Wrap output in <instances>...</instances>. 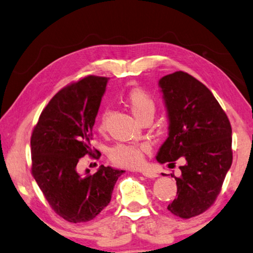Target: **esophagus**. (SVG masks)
<instances>
[{
  "mask_svg": "<svg viewBox=\"0 0 253 253\" xmlns=\"http://www.w3.org/2000/svg\"><path fill=\"white\" fill-rule=\"evenodd\" d=\"M142 174L144 175L145 177H151V178H154V177H157L158 176L156 173L151 172V170H143Z\"/></svg>",
  "mask_w": 253,
  "mask_h": 253,
  "instance_id": "1",
  "label": "esophagus"
}]
</instances>
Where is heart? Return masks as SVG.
Masks as SVG:
<instances>
[{"label":"heart","instance_id":"b5f03b06","mask_svg":"<svg viewBox=\"0 0 253 253\" xmlns=\"http://www.w3.org/2000/svg\"><path fill=\"white\" fill-rule=\"evenodd\" d=\"M125 102L132 115L139 122L146 118H153L156 110V102L154 98L144 89L135 88L127 93ZM109 113L105 110L101 115L99 129H106ZM147 144H117L109 149V158L115 165L122 168H138L143 165L145 153L148 152Z\"/></svg>","mask_w":253,"mask_h":253}]
</instances>
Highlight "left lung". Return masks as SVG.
<instances>
[{
	"label": "left lung",
	"instance_id": "obj_1",
	"mask_svg": "<svg viewBox=\"0 0 253 253\" xmlns=\"http://www.w3.org/2000/svg\"><path fill=\"white\" fill-rule=\"evenodd\" d=\"M158 84L169 131L156 160L169 165L182 162L181 176L170 174L177 194L168 210L190 219L207 211L220 194L232 164V128L213 93L194 77L176 71L163 77Z\"/></svg>",
	"mask_w": 253,
	"mask_h": 253
}]
</instances>
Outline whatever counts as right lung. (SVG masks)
Segmentation results:
<instances>
[{
    "label": "right lung",
    "instance_id": "add662e5",
    "mask_svg": "<svg viewBox=\"0 0 253 253\" xmlns=\"http://www.w3.org/2000/svg\"><path fill=\"white\" fill-rule=\"evenodd\" d=\"M107 83L106 77L88 76L61 89L42 110L31 135L33 177L53 211L72 223L95 219L125 172L104 165L95 174L77 169L87 154L100 156L93 155L90 140Z\"/></svg>",
    "mask_w": 253,
    "mask_h": 253
}]
</instances>
